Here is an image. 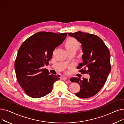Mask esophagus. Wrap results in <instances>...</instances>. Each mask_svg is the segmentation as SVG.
Returning <instances> with one entry per match:
<instances>
[{
	"mask_svg": "<svg viewBox=\"0 0 124 124\" xmlns=\"http://www.w3.org/2000/svg\"><path fill=\"white\" fill-rule=\"evenodd\" d=\"M67 79H68V78H67L66 77H61V79L63 80H64V81L66 80Z\"/></svg>",
	"mask_w": 124,
	"mask_h": 124,
	"instance_id": "esophagus-1",
	"label": "esophagus"
}]
</instances>
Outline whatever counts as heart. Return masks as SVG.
Here are the masks:
<instances>
[{
	"label": "heart",
	"instance_id": "b5f03b06",
	"mask_svg": "<svg viewBox=\"0 0 124 124\" xmlns=\"http://www.w3.org/2000/svg\"><path fill=\"white\" fill-rule=\"evenodd\" d=\"M65 46L67 51H76L77 49H79L80 45L79 42L75 39L70 38L67 40L65 44Z\"/></svg>",
	"mask_w": 124,
	"mask_h": 124
}]
</instances>
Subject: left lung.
Listing matches in <instances>:
<instances>
[{
	"label": "left lung",
	"instance_id": "left-lung-1",
	"mask_svg": "<svg viewBox=\"0 0 124 124\" xmlns=\"http://www.w3.org/2000/svg\"><path fill=\"white\" fill-rule=\"evenodd\" d=\"M81 44L83 55L82 63H79L77 69L82 74L89 75L88 79L78 77L71 78V82H77L80 90L75 95L80 98H88L95 95L105 84L111 70L110 53L101 39L95 35L78 31L69 32Z\"/></svg>",
	"mask_w": 124,
	"mask_h": 124
}]
</instances>
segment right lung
<instances>
[{
	"label": "right lung",
	"instance_id": "right-lung-1",
	"mask_svg": "<svg viewBox=\"0 0 124 124\" xmlns=\"http://www.w3.org/2000/svg\"><path fill=\"white\" fill-rule=\"evenodd\" d=\"M67 33L40 31L29 37L19 48L15 63L17 80L25 93L40 98L50 93L60 75L44 69L48 65L53 52L65 39Z\"/></svg>",
	"mask_w": 124,
	"mask_h": 124
}]
</instances>
